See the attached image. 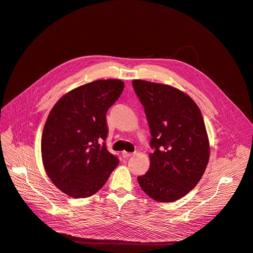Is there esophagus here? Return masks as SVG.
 <instances>
[{
  "instance_id": "esophagus-1",
  "label": "esophagus",
  "mask_w": 253,
  "mask_h": 253,
  "mask_svg": "<svg viewBox=\"0 0 253 253\" xmlns=\"http://www.w3.org/2000/svg\"><path fill=\"white\" fill-rule=\"evenodd\" d=\"M132 155H134V153H128V152H123V153H122V156H123V158H125V159H128V158L131 157Z\"/></svg>"
}]
</instances>
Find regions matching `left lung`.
I'll list each match as a JSON object with an SVG mask.
<instances>
[{
    "mask_svg": "<svg viewBox=\"0 0 253 253\" xmlns=\"http://www.w3.org/2000/svg\"><path fill=\"white\" fill-rule=\"evenodd\" d=\"M132 85L144 108L154 150L149 171L137 180L154 200L171 203L196 187L208 164L203 117L195 101L176 88L142 80Z\"/></svg>",
    "mask_w": 253,
    "mask_h": 253,
    "instance_id": "1",
    "label": "left lung"
}]
</instances>
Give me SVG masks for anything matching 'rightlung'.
Wrapping results in <instances>:
<instances>
[{
	"label": "right lung",
	"instance_id": "obj_1",
	"mask_svg": "<svg viewBox=\"0 0 253 253\" xmlns=\"http://www.w3.org/2000/svg\"><path fill=\"white\" fill-rule=\"evenodd\" d=\"M121 80H97L62 96L44 126L41 150L49 178L64 194L97 193L119 164L106 149V112L121 95Z\"/></svg>",
	"mask_w": 253,
	"mask_h": 253
}]
</instances>
